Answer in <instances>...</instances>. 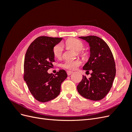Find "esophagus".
Segmentation results:
<instances>
[{
    "instance_id": "esophagus-1",
    "label": "esophagus",
    "mask_w": 132,
    "mask_h": 132,
    "mask_svg": "<svg viewBox=\"0 0 132 132\" xmlns=\"http://www.w3.org/2000/svg\"><path fill=\"white\" fill-rule=\"evenodd\" d=\"M67 73L68 75H71V74L73 73V71H69V70H68V71H67Z\"/></svg>"
}]
</instances>
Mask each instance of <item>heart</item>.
<instances>
[{
	"label": "heart",
	"instance_id": "b5f03b06",
	"mask_svg": "<svg viewBox=\"0 0 132 132\" xmlns=\"http://www.w3.org/2000/svg\"><path fill=\"white\" fill-rule=\"evenodd\" d=\"M66 46L69 49L73 50L76 52H78V54L82 57H86V53L81 51L84 48V44L81 41L76 38L69 39L65 42ZM53 55L55 58L60 59L62 56L63 53V46L61 44H57L55 45L53 50ZM81 64L80 60L77 59L74 61H66L64 62L62 67L64 69L69 70H74L77 69Z\"/></svg>",
	"mask_w": 132,
	"mask_h": 132
}]
</instances>
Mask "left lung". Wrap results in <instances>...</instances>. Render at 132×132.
Listing matches in <instances>:
<instances>
[{"label": "left lung", "mask_w": 132, "mask_h": 132, "mask_svg": "<svg viewBox=\"0 0 132 132\" xmlns=\"http://www.w3.org/2000/svg\"><path fill=\"white\" fill-rule=\"evenodd\" d=\"M89 43L90 56L83 69L92 71L91 77L83 75L77 86L79 94L93 101L101 100L109 93L116 75V64L112 53L102 39L95 36L79 37Z\"/></svg>", "instance_id": "left-lung-1"}]
</instances>
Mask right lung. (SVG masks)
Listing matches in <instances>:
<instances>
[{
  "instance_id": "1",
  "label": "right lung",
  "mask_w": 132,
  "mask_h": 132,
  "mask_svg": "<svg viewBox=\"0 0 132 132\" xmlns=\"http://www.w3.org/2000/svg\"><path fill=\"white\" fill-rule=\"evenodd\" d=\"M62 38L38 37L26 51L23 79L31 94L39 102H48L57 97L61 92V84L67 78L63 69L55 75L47 72L54 62L53 48Z\"/></svg>"
}]
</instances>
